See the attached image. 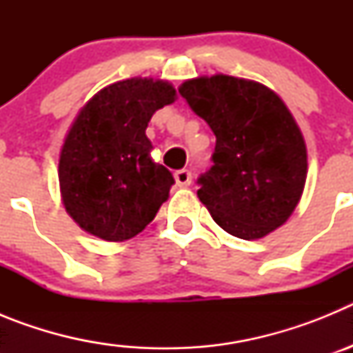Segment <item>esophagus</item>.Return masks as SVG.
<instances>
[{"mask_svg":"<svg viewBox=\"0 0 353 353\" xmlns=\"http://www.w3.org/2000/svg\"><path fill=\"white\" fill-rule=\"evenodd\" d=\"M174 180H176V185H180V187L191 185L192 173L189 170H179L176 173H174Z\"/></svg>","mask_w":353,"mask_h":353,"instance_id":"obj_1","label":"esophagus"}]
</instances>
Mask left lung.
I'll use <instances>...</instances> for the list:
<instances>
[{"mask_svg":"<svg viewBox=\"0 0 353 353\" xmlns=\"http://www.w3.org/2000/svg\"><path fill=\"white\" fill-rule=\"evenodd\" d=\"M179 92L215 134L214 164L198 179L215 223L244 240L286 223L304 191L307 154L285 102L263 84L223 74L185 81Z\"/></svg>","mask_w":353,"mask_h":353,"instance_id":"obj_1","label":"left lung"}]
</instances>
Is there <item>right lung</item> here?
Here are the masks:
<instances>
[{"label":"right lung","instance_id":"obj_1","mask_svg":"<svg viewBox=\"0 0 353 353\" xmlns=\"http://www.w3.org/2000/svg\"><path fill=\"white\" fill-rule=\"evenodd\" d=\"M170 83L118 81L81 109L60 154V189L70 217L99 239L120 242L155 217L174 183L152 159L146 127L157 109L174 101Z\"/></svg>","mask_w":353,"mask_h":353}]
</instances>
